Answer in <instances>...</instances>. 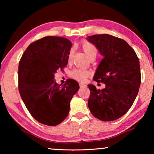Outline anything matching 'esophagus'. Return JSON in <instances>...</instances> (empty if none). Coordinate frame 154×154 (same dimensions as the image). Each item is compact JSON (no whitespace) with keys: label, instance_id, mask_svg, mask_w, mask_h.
Returning <instances> with one entry per match:
<instances>
[{"label":"esophagus","instance_id":"esophagus-1","mask_svg":"<svg viewBox=\"0 0 154 154\" xmlns=\"http://www.w3.org/2000/svg\"><path fill=\"white\" fill-rule=\"evenodd\" d=\"M79 85H80V87H81V88H83V87H85V86H86L85 83H79Z\"/></svg>","mask_w":154,"mask_h":154}]
</instances>
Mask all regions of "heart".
<instances>
[{"instance_id": "heart-1", "label": "heart", "mask_w": 154, "mask_h": 154, "mask_svg": "<svg viewBox=\"0 0 154 154\" xmlns=\"http://www.w3.org/2000/svg\"><path fill=\"white\" fill-rule=\"evenodd\" d=\"M82 48H83L84 52L89 59L92 57H96L97 54V50L93 44L89 43V42H83L82 43ZM73 54V49L69 50L68 54V60L71 61L72 59ZM90 73L87 71L82 70L81 69H73L71 73V76L77 81H85L86 79L89 76Z\"/></svg>"}]
</instances>
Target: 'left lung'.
I'll return each instance as SVG.
<instances>
[{"label": "left lung", "mask_w": 154, "mask_h": 154, "mask_svg": "<svg viewBox=\"0 0 154 154\" xmlns=\"http://www.w3.org/2000/svg\"><path fill=\"white\" fill-rule=\"evenodd\" d=\"M87 40L103 56L93 80L106 85L102 90L91 84L88 85L90 90L88 107L101 121L117 120L128 112L138 94L140 61L129 44L119 38L98 34L88 36Z\"/></svg>", "instance_id": "8db88e82"}]
</instances>
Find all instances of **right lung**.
<instances>
[{
  "label": "right lung",
  "instance_id": "right-lung-1",
  "mask_svg": "<svg viewBox=\"0 0 154 154\" xmlns=\"http://www.w3.org/2000/svg\"><path fill=\"white\" fill-rule=\"evenodd\" d=\"M69 40L46 36L31 43L19 63L18 88L31 115L39 123L58 125L69 114L70 101L79 90L77 81L64 85L54 81V74L68 63Z\"/></svg>",
  "mask_w": 154,
  "mask_h": 154
}]
</instances>
